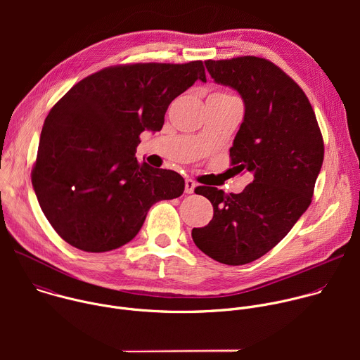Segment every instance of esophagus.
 <instances>
[{"mask_svg":"<svg viewBox=\"0 0 360 360\" xmlns=\"http://www.w3.org/2000/svg\"><path fill=\"white\" fill-rule=\"evenodd\" d=\"M195 188H196L195 181H192V179H186V181H185V192H186V193H193Z\"/></svg>","mask_w":360,"mask_h":360,"instance_id":"esophagus-1","label":"esophagus"}]
</instances>
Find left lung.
<instances>
[{"label":"left lung","mask_w":360,"mask_h":360,"mask_svg":"<svg viewBox=\"0 0 360 360\" xmlns=\"http://www.w3.org/2000/svg\"><path fill=\"white\" fill-rule=\"evenodd\" d=\"M215 82L239 92L245 104L229 149L231 164L253 179L240 193L196 186L212 221L192 229L195 245L225 265H245L276 246L307 210L323 162V138L309 99L274 63L259 57L205 61Z\"/></svg>","instance_id":"left-lung-1"}]
</instances>
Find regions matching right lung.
<instances>
[{
  "label": "right lung",
  "mask_w": 360,
  "mask_h": 360,
  "mask_svg": "<svg viewBox=\"0 0 360 360\" xmlns=\"http://www.w3.org/2000/svg\"><path fill=\"white\" fill-rule=\"evenodd\" d=\"M207 82L202 61L127 64L75 84L45 118L32 186L56 232L85 252L132 240L153 203L185 189L175 171L139 164L141 132L162 129L171 102Z\"/></svg>",
  "instance_id": "1"
}]
</instances>
